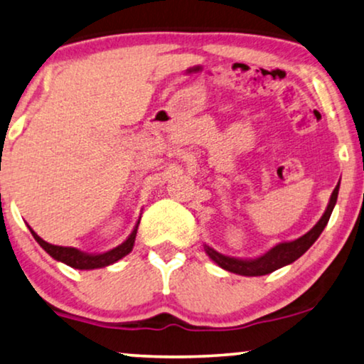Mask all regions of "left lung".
I'll use <instances>...</instances> for the list:
<instances>
[{"instance_id":"8db88e82","label":"left lung","mask_w":364,"mask_h":364,"mask_svg":"<svg viewBox=\"0 0 364 364\" xmlns=\"http://www.w3.org/2000/svg\"><path fill=\"white\" fill-rule=\"evenodd\" d=\"M338 191H340V182L333 191L330 202H328V207L323 217L318 220L315 227L311 228L310 232H306L305 235L296 238V240L291 242H282L270 248L267 253L257 257V258H235V257H227L218 253L217 250H213L212 247L203 245L205 248L207 255L210 257L212 262H215L218 267L223 268V270L237 273V275H243V277H262V275H268V273L278 270V268L290 265L295 260H298L303 253H305L308 248H310L313 243L316 242V238L321 235L323 228L326 227L328 220H330L333 208L336 205V198H338Z\"/></svg>"}]
</instances>
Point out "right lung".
I'll use <instances>...</instances> for the list:
<instances>
[{"mask_svg": "<svg viewBox=\"0 0 364 364\" xmlns=\"http://www.w3.org/2000/svg\"><path fill=\"white\" fill-rule=\"evenodd\" d=\"M137 227H139V222L136 223V227H134L131 235H129L126 240L121 243V245H117L116 248H112V250L104 252V253H86V252L77 250V248H74V247L51 245V243L44 242L31 227H29V230H31L34 240H36L39 245L44 248V252L49 253L54 260L66 263V265L77 268V270H94V268H102V267L112 265V263H116L117 260H121V258L129 255L134 248V242H136Z\"/></svg>", "mask_w": 364, "mask_h": 364, "instance_id": "add662e5", "label": "right lung"}]
</instances>
